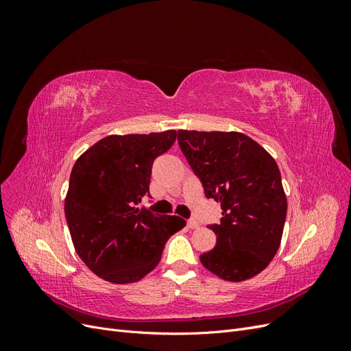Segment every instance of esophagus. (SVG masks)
Instances as JSON below:
<instances>
[{
  "mask_svg": "<svg viewBox=\"0 0 351 351\" xmlns=\"http://www.w3.org/2000/svg\"><path fill=\"white\" fill-rule=\"evenodd\" d=\"M187 227H189V228H192V230H195V228H199V227H200V224H199V222H197L196 219H189V221H187Z\"/></svg>",
  "mask_w": 351,
  "mask_h": 351,
  "instance_id": "esophagus-1",
  "label": "esophagus"
}]
</instances>
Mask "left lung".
<instances>
[{"label": "left lung", "mask_w": 351, "mask_h": 351, "mask_svg": "<svg viewBox=\"0 0 351 351\" xmlns=\"http://www.w3.org/2000/svg\"><path fill=\"white\" fill-rule=\"evenodd\" d=\"M178 145L205 196L221 204L215 247L200 254L217 277L239 282L253 278L277 253L287 217V197L275 159L239 132L178 130Z\"/></svg>", "instance_id": "obj_1"}]
</instances>
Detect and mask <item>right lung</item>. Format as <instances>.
Instances as JSON below:
<instances>
[{
  "instance_id": "right-lung-1",
  "label": "right lung",
  "mask_w": 351,
  "mask_h": 351,
  "mask_svg": "<svg viewBox=\"0 0 351 351\" xmlns=\"http://www.w3.org/2000/svg\"><path fill=\"white\" fill-rule=\"evenodd\" d=\"M177 132L111 134L73 165L64 202L70 236L80 259L112 284L142 280L161 261L167 240L186 226L177 215L136 208L149 193L152 164Z\"/></svg>"
}]
</instances>
